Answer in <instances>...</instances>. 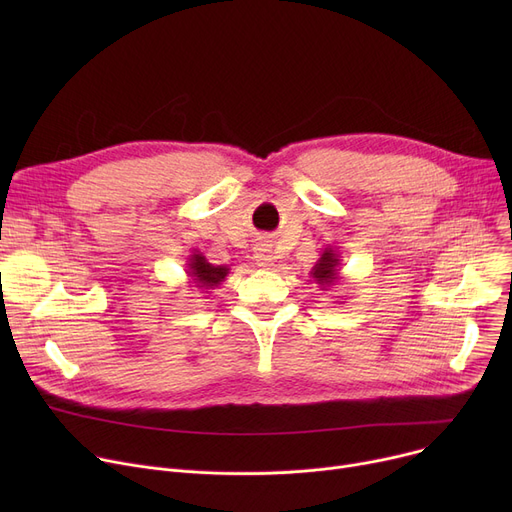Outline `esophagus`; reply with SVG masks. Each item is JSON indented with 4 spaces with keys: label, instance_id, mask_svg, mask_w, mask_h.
Segmentation results:
<instances>
[{
    "label": "esophagus",
    "instance_id": "34e87169",
    "mask_svg": "<svg viewBox=\"0 0 512 512\" xmlns=\"http://www.w3.org/2000/svg\"><path fill=\"white\" fill-rule=\"evenodd\" d=\"M253 257H255L257 265H261V267H270V265L274 263V259H276V255H274V247H272L270 242H267V240H259L257 245H255V249H253Z\"/></svg>",
    "mask_w": 512,
    "mask_h": 512
}]
</instances>
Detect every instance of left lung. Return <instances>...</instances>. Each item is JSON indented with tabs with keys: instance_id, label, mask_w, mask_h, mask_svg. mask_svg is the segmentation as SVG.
I'll use <instances>...</instances> for the list:
<instances>
[{
	"instance_id": "1",
	"label": "left lung",
	"mask_w": 512,
	"mask_h": 512,
	"mask_svg": "<svg viewBox=\"0 0 512 512\" xmlns=\"http://www.w3.org/2000/svg\"><path fill=\"white\" fill-rule=\"evenodd\" d=\"M340 255L334 247H326L321 251L319 259L315 261V265L311 267V278L317 284L319 290H330V286H334L340 280Z\"/></svg>"
}]
</instances>
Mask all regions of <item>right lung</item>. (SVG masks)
Here are the masks:
<instances>
[{"label":"right lung","mask_w":512,"mask_h":512,"mask_svg":"<svg viewBox=\"0 0 512 512\" xmlns=\"http://www.w3.org/2000/svg\"><path fill=\"white\" fill-rule=\"evenodd\" d=\"M186 274L191 278V284H195V288L209 292L226 280V276L230 274V267L213 265L205 259L203 253L193 249V255H188L186 261Z\"/></svg>","instance_id":"1"}]
</instances>
